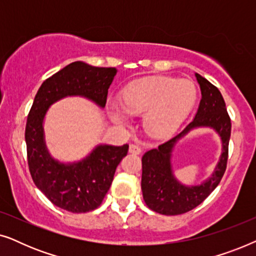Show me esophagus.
I'll return each instance as SVG.
<instances>
[{"instance_id":"esophagus-1","label":"esophagus","mask_w":256,"mask_h":256,"mask_svg":"<svg viewBox=\"0 0 256 256\" xmlns=\"http://www.w3.org/2000/svg\"><path fill=\"white\" fill-rule=\"evenodd\" d=\"M141 152H142V149L140 148V146L135 144V143H134V144L129 146V152H130V154H134V155H140Z\"/></svg>"}]
</instances>
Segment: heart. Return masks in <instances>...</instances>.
Wrapping results in <instances>:
<instances>
[{
    "label": "heart",
    "mask_w": 256,
    "mask_h": 256,
    "mask_svg": "<svg viewBox=\"0 0 256 256\" xmlns=\"http://www.w3.org/2000/svg\"><path fill=\"white\" fill-rule=\"evenodd\" d=\"M197 88L188 79L155 76L138 80L122 90L121 101H108L112 120L126 124L130 114H143V127L150 134L176 130L190 113Z\"/></svg>",
    "instance_id": "b5f03b06"
}]
</instances>
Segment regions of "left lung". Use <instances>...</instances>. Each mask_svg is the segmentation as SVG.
I'll list each match as a JSON object with an SVG mask.
<instances>
[{
	"label": "left lung",
	"instance_id": "8db88e82",
	"mask_svg": "<svg viewBox=\"0 0 256 256\" xmlns=\"http://www.w3.org/2000/svg\"><path fill=\"white\" fill-rule=\"evenodd\" d=\"M200 85L202 100L194 120L169 141L157 149L146 152L142 157V194L146 206L164 216L186 213L202 204L218 186L226 171L230 138V118L220 90L208 79L196 73ZM197 126L213 128L222 138L223 154L215 172L200 186L185 187L173 177L170 169V152L180 137Z\"/></svg>",
	"mask_w": 256,
	"mask_h": 256
}]
</instances>
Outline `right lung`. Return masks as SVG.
<instances>
[{"label": "right lung", "instance_id": "1", "mask_svg": "<svg viewBox=\"0 0 256 256\" xmlns=\"http://www.w3.org/2000/svg\"><path fill=\"white\" fill-rule=\"evenodd\" d=\"M115 74V68L71 62L42 84L28 115L26 155L34 183L52 204L68 212L86 213L99 208L129 146H98L78 163H59L45 146L44 116L52 104L68 96H85L104 107Z\"/></svg>", "mask_w": 256, "mask_h": 256}]
</instances>
